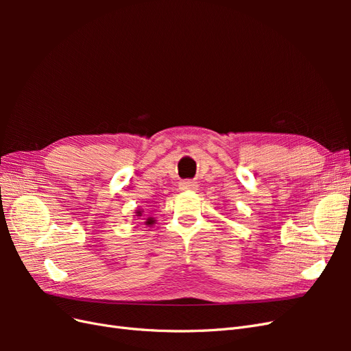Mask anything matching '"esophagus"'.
Segmentation results:
<instances>
[{"label": "esophagus", "mask_w": 351, "mask_h": 351, "mask_svg": "<svg viewBox=\"0 0 351 351\" xmlns=\"http://www.w3.org/2000/svg\"><path fill=\"white\" fill-rule=\"evenodd\" d=\"M197 184L193 180H183V182H180V189L182 190H196Z\"/></svg>", "instance_id": "esophagus-1"}]
</instances>
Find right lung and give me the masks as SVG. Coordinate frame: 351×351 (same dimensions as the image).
Returning <instances> with one entry per match:
<instances>
[{
  "label": "right lung",
  "instance_id": "add662e5",
  "mask_svg": "<svg viewBox=\"0 0 351 351\" xmlns=\"http://www.w3.org/2000/svg\"><path fill=\"white\" fill-rule=\"evenodd\" d=\"M137 215H139V217H141V210H139V212H137ZM146 222H147V226H151V224H152V222H154V219H152V218H147V221H146Z\"/></svg>",
  "mask_w": 351,
  "mask_h": 351
}]
</instances>
